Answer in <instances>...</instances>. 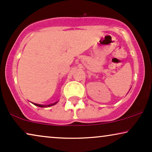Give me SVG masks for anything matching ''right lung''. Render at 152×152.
I'll return each instance as SVG.
<instances>
[{
  "instance_id": "add662e5",
  "label": "right lung",
  "mask_w": 152,
  "mask_h": 152,
  "mask_svg": "<svg viewBox=\"0 0 152 152\" xmlns=\"http://www.w3.org/2000/svg\"><path fill=\"white\" fill-rule=\"evenodd\" d=\"M57 102H55V103L51 104H48V105H42V104H35V103H33V104H34V105H36V106H37V107H51V106H53V105H55Z\"/></svg>"
}]
</instances>
